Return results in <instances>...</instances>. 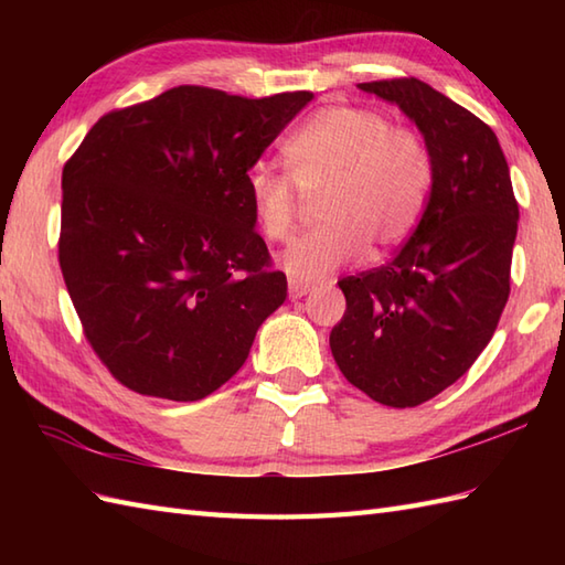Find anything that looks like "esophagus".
<instances>
[{
	"label": "esophagus",
	"instance_id": "esophagus-1",
	"mask_svg": "<svg viewBox=\"0 0 565 565\" xmlns=\"http://www.w3.org/2000/svg\"><path fill=\"white\" fill-rule=\"evenodd\" d=\"M310 291H313V286H310V284L296 281V279L289 281V296H291V298H303V296H308Z\"/></svg>",
	"mask_w": 565,
	"mask_h": 565
}]
</instances>
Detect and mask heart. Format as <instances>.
I'll list each match as a JSON object with an SVG mask.
<instances>
[{
  "instance_id": "1",
  "label": "heart",
  "mask_w": 565,
  "mask_h": 565,
  "mask_svg": "<svg viewBox=\"0 0 565 565\" xmlns=\"http://www.w3.org/2000/svg\"><path fill=\"white\" fill-rule=\"evenodd\" d=\"M289 172L269 164L245 177L257 231L286 243L296 231L298 191L316 201L320 225L284 252L281 267L296 281L328 279L401 245L413 233L431 186V154L415 128L391 126L364 106H322L286 140Z\"/></svg>"
}]
</instances>
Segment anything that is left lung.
I'll return each instance as SVG.
<instances>
[{
	"label": "left lung",
	"instance_id": "left-lung-1",
	"mask_svg": "<svg viewBox=\"0 0 565 565\" xmlns=\"http://www.w3.org/2000/svg\"><path fill=\"white\" fill-rule=\"evenodd\" d=\"M423 130L431 191L415 233L383 267L340 279L330 332L344 379L371 401L415 407L459 381L510 298L520 206L493 128L417 77L359 84Z\"/></svg>",
	"mask_w": 565,
	"mask_h": 565
}]
</instances>
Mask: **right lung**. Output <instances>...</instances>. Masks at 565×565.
Returning <instances> with one entry per match:
<instances>
[{
  "label": "right lung",
  "instance_id": "1",
  "mask_svg": "<svg viewBox=\"0 0 565 565\" xmlns=\"http://www.w3.org/2000/svg\"><path fill=\"white\" fill-rule=\"evenodd\" d=\"M310 99L179 84L104 114L65 162L60 271L121 386L189 403L245 364L286 298L245 177Z\"/></svg>",
  "mask_w": 565,
  "mask_h": 565
}]
</instances>
